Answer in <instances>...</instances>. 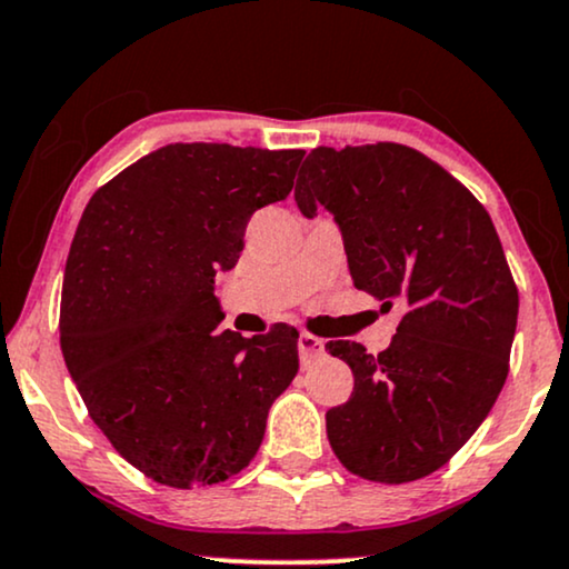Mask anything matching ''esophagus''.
Wrapping results in <instances>:
<instances>
[{"instance_id": "esophagus-1", "label": "esophagus", "mask_w": 569, "mask_h": 569, "mask_svg": "<svg viewBox=\"0 0 569 569\" xmlns=\"http://www.w3.org/2000/svg\"><path fill=\"white\" fill-rule=\"evenodd\" d=\"M299 359H301V365H312L315 359H320L322 355H326V341H322V338H315V336H309V333H301L299 336Z\"/></svg>"}]
</instances>
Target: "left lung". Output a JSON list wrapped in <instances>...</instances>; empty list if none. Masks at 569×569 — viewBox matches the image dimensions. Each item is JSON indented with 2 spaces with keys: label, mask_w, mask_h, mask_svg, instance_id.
<instances>
[{
  "label": "left lung",
  "mask_w": 569,
  "mask_h": 569,
  "mask_svg": "<svg viewBox=\"0 0 569 569\" xmlns=\"http://www.w3.org/2000/svg\"><path fill=\"white\" fill-rule=\"evenodd\" d=\"M305 218L333 214L357 289L401 309L391 347L328 341L355 372L326 428L347 470L409 483L449 462L491 412L509 372L517 286L483 204L401 143L318 147L293 191Z\"/></svg>",
  "instance_id": "obj_1"
}]
</instances>
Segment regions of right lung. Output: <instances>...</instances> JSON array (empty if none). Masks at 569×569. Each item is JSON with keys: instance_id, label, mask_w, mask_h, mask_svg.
Instances as JSON below:
<instances>
[{"instance_id": "1", "label": "right lung", "mask_w": 569, "mask_h": 569, "mask_svg": "<svg viewBox=\"0 0 569 569\" xmlns=\"http://www.w3.org/2000/svg\"><path fill=\"white\" fill-rule=\"evenodd\" d=\"M301 157L168 143L86 204L64 264L62 357L91 420L157 483L241 472L297 376V328L218 333L214 276L236 268L251 214L289 197Z\"/></svg>"}]
</instances>
